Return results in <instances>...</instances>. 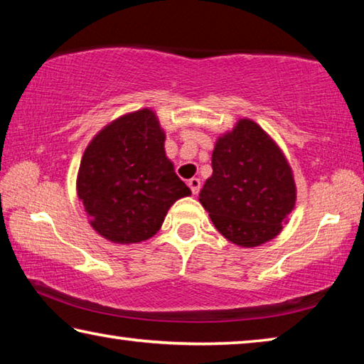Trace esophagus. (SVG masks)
Returning <instances> with one entry per match:
<instances>
[{
  "mask_svg": "<svg viewBox=\"0 0 364 364\" xmlns=\"http://www.w3.org/2000/svg\"><path fill=\"white\" fill-rule=\"evenodd\" d=\"M188 186L191 188V191H193V194H197L200 191V180L199 178H191L188 181Z\"/></svg>",
  "mask_w": 364,
  "mask_h": 364,
  "instance_id": "obj_1",
  "label": "esophagus"
}]
</instances>
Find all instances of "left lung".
Returning a JSON list of instances; mask_svg holds the SVG:
<instances>
[{"label": "left lung", "instance_id": "obj_1", "mask_svg": "<svg viewBox=\"0 0 364 364\" xmlns=\"http://www.w3.org/2000/svg\"><path fill=\"white\" fill-rule=\"evenodd\" d=\"M212 168L199 202L228 241L257 247L278 236L297 196L291 165L267 132L239 120L218 138Z\"/></svg>", "mask_w": 364, "mask_h": 364}]
</instances>
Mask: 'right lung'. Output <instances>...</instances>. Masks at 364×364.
I'll return each mask as SVG.
<instances>
[{
  "mask_svg": "<svg viewBox=\"0 0 364 364\" xmlns=\"http://www.w3.org/2000/svg\"><path fill=\"white\" fill-rule=\"evenodd\" d=\"M165 133L151 109L122 115L91 139L77 194L90 225L115 244L152 237L168 208L191 194L165 156Z\"/></svg>",
  "mask_w": 364,
  "mask_h": 364,
  "instance_id": "obj_1",
  "label": "right lung"
}]
</instances>
